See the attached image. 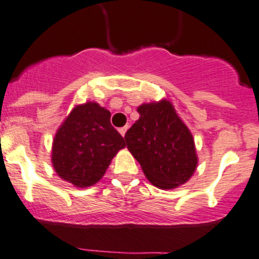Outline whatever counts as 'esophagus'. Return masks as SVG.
<instances>
[{"label":"esophagus","instance_id":"1","mask_svg":"<svg viewBox=\"0 0 259 259\" xmlns=\"http://www.w3.org/2000/svg\"><path fill=\"white\" fill-rule=\"evenodd\" d=\"M126 130H127V126H124V127H120V129H118V132H120V134H121L122 137H125V133H126Z\"/></svg>","mask_w":259,"mask_h":259}]
</instances>
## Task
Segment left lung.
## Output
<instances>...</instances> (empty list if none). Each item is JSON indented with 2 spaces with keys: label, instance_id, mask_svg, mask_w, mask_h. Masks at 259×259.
I'll list each match as a JSON object with an SVG mask.
<instances>
[{
  "label": "left lung",
  "instance_id": "1",
  "mask_svg": "<svg viewBox=\"0 0 259 259\" xmlns=\"http://www.w3.org/2000/svg\"><path fill=\"white\" fill-rule=\"evenodd\" d=\"M139 120L125 134L127 149L144 175L159 189H174L190 179L197 167L189 129L167 101L138 107Z\"/></svg>",
  "mask_w": 259,
  "mask_h": 259
}]
</instances>
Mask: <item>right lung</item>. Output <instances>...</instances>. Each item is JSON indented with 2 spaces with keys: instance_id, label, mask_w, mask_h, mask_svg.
<instances>
[{
  "instance_id": "right-lung-1",
  "label": "right lung",
  "mask_w": 259,
  "mask_h": 259,
  "mask_svg": "<svg viewBox=\"0 0 259 259\" xmlns=\"http://www.w3.org/2000/svg\"><path fill=\"white\" fill-rule=\"evenodd\" d=\"M110 117L97 103L72 110L53 141L52 163L60 178L78 188L91 187L102 178L111 159L126 146Z\"/></svg>"
}]
</instances>
